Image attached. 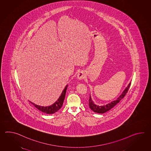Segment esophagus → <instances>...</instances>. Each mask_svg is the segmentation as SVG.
Listing matches in <instances>:
<instances>
[{"mask_svg":"<svg viewBox=\"0 0 151 151\" xmlns=\"http://www.w3.org/2000/svg\"><path fill=\"white\" fill-rule=\"evenodd\" d=\"M85 78V74L83 72H79L77 74V78L78 80H82Z\"/></svg>","mask_w":151,"mask_h":151,"instance_id":"esophagus-1","label":"esophagus"}]
</instances>
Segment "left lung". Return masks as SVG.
<instances>
[{
	"mask_svg": "<svg viewBox=\"0 0 151 151\" xmlns=\"http://www.w3.org/2000/svg\"><path fill=\"white\" fill-rule=\"evenodd\" d=\"M131 83H129L128 86L126 87L125 89L124 90V91L121 94V95L116 99L112 101V102L109 103V104H107L106 105H96L94 103V101L92 99V98L90 95V100H89V106H90V109H91V110H92L93 112L97 113H100V114H103V113L109 111L111 109H112L113 107L116 106V105L118 103H119L120 101L122 99L124 96H125L127 92L128 89L131 86Z\"/></svg>",
	"mask_w": 151,
	"mask_h": 151,
	"instance_id": "1",
	"label": "left lung"
}]
</instances>
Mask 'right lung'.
Instances as JSON below:
<instances>
[{
  "label": "right lung",
  "mask_w": 151,
  "mask_h": 151,
  "mask_svg": "<svg viewBox=\"0 0 151 151\" xmlns=\"http://www.w3.org/2000/svg\"><path fill=\"white\" fill-rule=\"evenodd\" d=\"M68 87V85H67L65 87L64 90L63 91L61 95H60V96H59L58 99L55 103H53L52 105H51L50 106H40V105H36L35 103H32L30 101H29L32 104H33V105H34L35 107H36L37 109L39 110L40 111L42 112L45 113L46 114H53L57 112L60 109L61 107L63 106Z\"/></svg>",
  "instance_id": "1"
}]
</instances>
